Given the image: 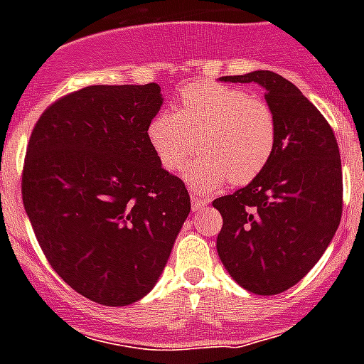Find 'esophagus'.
<instances>
[{
    "label": "esophagus",
    "instance_id": "esophagus-1",
    "mask_svg": "<svg viewBox=\"0 0 364 364\" xmlns=\"http://www.w3.org/2000/svg\"><path fill=\"white\" fill-rule=\"evenodd\" d=\"M206 204H208V200H204L203 197H199V195H191V208H193V212L203 210Z\"/></svg>",
    "mask_w": 364,
    "mask_h": 364
}]
</instances>
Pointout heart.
I'll use <instances>...</instances> for the list:
<instances>
[{"label": "heart", "instance_id": "1", "mask_svg": "<svg viewBox=\"0 0 364 364\" xmlns=\"http://www.w3.org/2000/svg\"><path fill=\"white\" fill-rule=\"evenodd\" d=\"M146 139L165 171L176 173L199 152L204 158L184 171L197 191H214L230 180L253 182L269 164L277 143V124L266 102L236 87L195 83L184 87L176 111H158Z\"/></svg>", "mask_w": 364, "mask_h": 364}]
</instances>
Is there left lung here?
<instances>
[{
	"label": "left lung",
	"mask_w": 364,
	"mask_h": 364,
	"mask_svg": "<svg viewBox=\"0 0 364 364\" xmlns=\"http://www.w3.org/2000/svg\"><path fill=\"white\" fill-rule=\"evenodd\" d=\"M221 81L258 83L273 111L277 143L266 169L215 199L223 218L218 255L230 277L258 296L281 294L320 260L342 215V167L329 122L294 83L255 70Z\"/></svg>",
	"instance_id": "left-lung-1"
}]
</instances>
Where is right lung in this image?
Returning a JSON list of instances; mask_svg holds the SVG:
<instances>
[{"instance_id": "add662e5", "label": "right lung", "mask_w": 364, "mask_h": 364, "mask_svg": "<svg viewBox=\"0 0 364 364\" xmlns=\"http://www.w3.org/2000/svg\"><path fill=\"white\" fill-rule=\"evenodd\" d=\"M160 85L63 96L27 143L22 199L42 253L77 294L122 307L154 288L191 203L146 139Z\"/></svg>"}]
</instances>
